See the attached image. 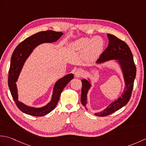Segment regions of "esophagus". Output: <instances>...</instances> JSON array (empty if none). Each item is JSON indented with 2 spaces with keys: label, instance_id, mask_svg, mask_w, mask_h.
<instances>
[{
  "label": "esophagus",
  "instance_id": "obj_1",
  "mask_svg": "<svg viewBox=\"0 0 146 146\" xmlns=\"http://www.w3.org/2000/svg\"><path fill=\"white\" fill-rule=\"evenodd\" d=\"M84 75H85V71L82 70L78 69L75 72V76L76 77H78V78L84 76Z\"/></svg>",
  "mask_w": 146,
  "mask_h": 146
}]
</instances>
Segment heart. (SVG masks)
Wrapping results in <instances>:
<instances>
[{
	"label": "heart",
	"instance_id": "b5f03b06",
	"mask_svg": "<svg viewBox=\"0 0 146 146\" xmlns=\"http://www.w3.org/2000/svg\"><path fill=\"white\" fill-rule=\"evenodd\" d=\"M71 47L74 50L80 51L84 49V54L86 57L95 60L103 49V41L99 37H94L90 40L88 38H81L72 43Z\"/></svg>",
	"mask_w": 146,
	"mask_h": 146
}]
</instances>
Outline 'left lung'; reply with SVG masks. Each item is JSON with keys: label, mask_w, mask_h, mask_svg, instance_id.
Instances as JSON below:
<instances>
[{"label": "left lung", "mask_w": 146, "mask_h": 146, "mask_svg": "<svg viewBox=\"0 0 146 146\" xmlns=\"http://www.w3.org/2000/svg\"><path fill=\"white\" fill-rule=\"evenodd\" d=\"M109 43L106 49L102 52L97 63H102L110 60H118L120 63L124 76L125 87L123 94L117 99V100L112 102L107 108L101 112L95 113V115L98 117H105L112 113L120 109L121 108L128 103L131 97L132 92L134 87V82L136 75V66L134 61L133 55L129 46L126 43L117 38L114 35L107 34ZM82 95L81 102L82 105L86 108V94L90 83L88 80L83 79L82 80Z\"/></svg>", "instance_id": "8db88e82"}]
</instances>
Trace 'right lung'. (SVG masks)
<instances>
[{
	"label": "right lung",
	"mask_w": 146,
	"mask_h": 146,
	"mask_svg": "<svg viewBox=\"0 0 146 146\" xmlns=\"http://www.w3.org/2000/svg\"><path fill=\"white\" fill-rule=\"evenodd\" d=\"M63 35L61 32H55L48 30L39 32L24 39L19 44L12 55L10 68L9 71L8 85L11 93L12 98L19 109L23 112L30 115L41 117L49 113L56 106L61 93L70 80L74 78L73 74H69L59 80L56 83L53 94L51 102L46 106L41 108H33L27 106L18 100L17 90L15 82L18 79L19 75L23 65L27 58L37 46L43 42H52L56 41Z\"/></svg>",
	"instance_id": "obj_1"
}]
</instances>
